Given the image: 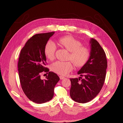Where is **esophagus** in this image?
Listing matches in <instances>:
<instances>
[{"instance_id": "1", "label": "esophagus", "mask_w": 123, "mask_h": 123, "mask_svg": "<svg viewBox=\"0 0 123 123\" xmlns=\"http://www.w3.org/2000/svg\"><path fill=\"white\" fill-rule=\"evenodd\" d=\"M60 79L61 80H63L65 79V77L64 76H60Z\"/></svg>"}]
</instances>
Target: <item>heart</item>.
I'll use <instances>...</instances> for the list:
<instances>
[{
	"label": "heart",
	"mask_w": 123,
	"mask_h": 123,
	"mask_svg": "<svg viewBox=\"0 0 123 123\" xmlns=\"http://www.w3.org/2000/svg\"><path fill=\"white\" fill-rule=\"evenodd\" d=\"M58 43L69 51L68 59L71 60L76 67L83 65L88 60L89 51L85 47L81 46V43L70 36H64L58 40ZM57 47L52 41H49L46 43L44 53L45 56L50 60L55 57ZM73 66L71 62L57 61L51 65V68L54 72L62 75L69 73L73 69Z\"/></svg>",
	"instance_id": "b5f03b06"
}]
</instances>
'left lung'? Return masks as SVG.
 I'll use <instances>...</instances> for the list:
<instances>
[{"label": "left lung", "mask_w": 123, "mask_h": 123, "mask_svg": "<svg viewBox=\"0 0 123 123\" xmlns=\"http://www.w3.org/2000/svg\"><path fill=\"white\" fill-rule=\"evenodd\" d=\"M89 58L78 71L83 79H70V96L72 100L85 103L92 100L100 91L105 80L107 60L105 53L98 42L91 38Z\"/></svg>", "instance_id": "obj_1"}]
</instances>
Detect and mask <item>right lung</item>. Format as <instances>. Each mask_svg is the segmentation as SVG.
Listing matches in <instances>:
<instances>
[{
	"mask_svg": "<svg viewBox=\"0 0 123 123\" xmlns=\"http://www.w3.org/2000/svg\"><path fill=\"white\" fill-rule=\"evenodd\" d=\"M54 32L38 34L30 38L22 49L18 62V70L22 88L33 102L42 104L50 101L54 88L59 81L58 76L45 67L46 58L44 47ZM43 71L49 75L44 80L40 75Z\"/></svg>",
	"mask_w": 123,
	"mask_h": 123,
	"instance_id": "right-lung-1",
	"label": "right lung"
}]
</instances>
